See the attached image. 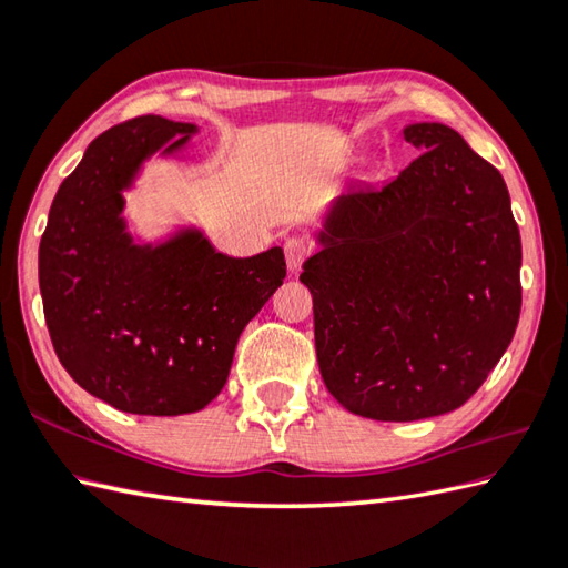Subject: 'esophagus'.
Masks as SVG:
<instances>
[{
  "label": "esophagus",
  "mask_w": 568,
  "mask_h": 568,
  "mask_svg": "<svg viewBox=\"0 0 568 568\" xmlns=\"http://www.w3.org/2000/svg\"><path fill=\"white\" fill-rule=\"evenodd\" d=\"M312 253V244L303 236H291L285 241V261H287V268L297 271L303 261Z\"/></svg>",
  "instance_id": "esophagus-1"
}]
</instances>
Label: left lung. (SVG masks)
I'll use <instances>...</instances> for the list:
<instances>
[{
	"mask_svg": "<svg viewBox=\"0 0 568 568\" xmlns=\"http://www.w3.org/2000/svg\"><path fill=\"white\" fill-rule=\"evenodd\" d=\"M419 159L332 204L303 265L327 390L348 413L413 422L462 407L520 320V229L505 180L454 129L405 126Z\"/></svg>",
	"mask_w": 568,
	"mask_h": 568,
	"instance_id": "8db88e82",
	"label": "left lung"
}]
</instances>
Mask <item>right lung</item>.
Instances as JSON below:
<instances>
[{
  "instance_id": "1",
  "label": "right lung",
  "mask_w": 568,
  "mask_h": 568,
  "mask_svg": "<svg viewBox=\"0 0 568 568\" xmlns=\"http://www.w3.org/2000/svg\"><path fill=\"white\" fill-rule=\"evenodd\" d=\"M192 134L195 124L153 114L104 131L58 187L39 246L43 315L60 364L80 388L131 415L210 405L241 332L285 277L281 246L232 258L200 229H180L163 244L129 234L124 190L143 161L178 153Z\"/></svg>"
}]
</instances>
